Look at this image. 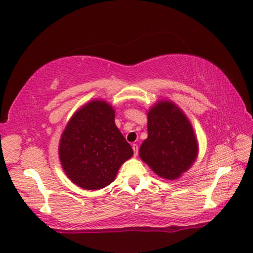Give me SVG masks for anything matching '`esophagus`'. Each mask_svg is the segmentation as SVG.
Returning a JSON list of instances; mask_svg holds the SVG:
<instances>
[{
    "mask_svg": "<svg viewBox=\"0 0 253 253\" xmlns=\"http://www.w3.org/2000/svg\"><path fill=\"white\" fill-rule=\"evenodd\" d=\"M131 147H132V150H133V154H135V157H137V154H138V149H139V147H138V144H136V143H133Z\"/></svg>",
    "mask_w": 253,
    "mask_h": 253,
    "instance_id": "esophagus-1",
    "label": "esophagus"
}]
</instances>
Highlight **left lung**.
<instances>
[{"mask_svg":"<svg viewBox=\"0 0 253 253\" xmlns=\"http://www.w3.org/2000/svg\"><path fill=\"white\" fill-rule=\"evenodd\" d=\"M148 138L139 157L158 176L178 179L196 162L199 144L190 121L173 101L160 100L148 111Z\"/></svg>","mask_w":253,"mask_h":253,"instance_id":"1","label":"left lung"}]
</instances>
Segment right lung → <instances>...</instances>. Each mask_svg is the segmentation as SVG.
Segmentation results:
<instances>
[{
    "mask_svg": "<svg viewBox=\"0 0 253 253\" xmlns=\"http://www.w3.org/2000/svg\"><path fill=\"white\" fill-rule=\"evenodd\" d=\"M64 173L85 190H99L114 181L133 151L115 125L110 103L95 99L74 113L58 146Z\"/></svg>",
    "mask_w": 253,
    "mask_h": 253,
    "instance_id": "1",
    "label": "right lung"
}]
</instances>
